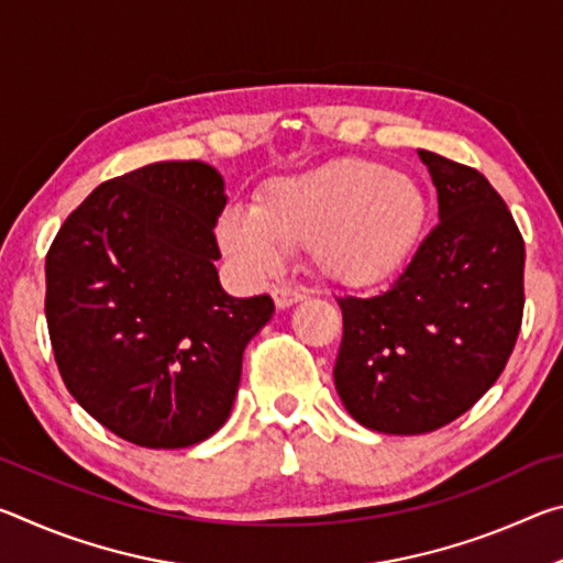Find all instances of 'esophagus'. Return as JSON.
<instances>
[{"instance_id": "esophagus-1", "label": "esophagus", "mask_w": 563, "mask_h": 563, "mask_svg": "<svg viewBox=\"0 0 563 563\" xmlns=\"http://www.w3.org/2000/svg\"><path fill=\"white\" fill-rule=\"evenodd\" d=\"M273 302L275 308L278 310H285L290 308V305L305 300V290H298V288H290V285H280V288H273Z\"/></svg>"}]
</instances>
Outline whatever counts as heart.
<instances>
[{
    "label": "heart",
    "mask_w": 563,
    "mask_h": 563,
    "mask_svg": "<svg viewBox=\"0 0 563 563\" xmlns=\"http://www.w3.org/2000/svg\"><path fill=\"white\" fill-rule=\"evenodd\" d=\"M427 216V194L412 176L369 158H335L268 180L255 208L231 206L216 233L251 275H271L285 247L308 245L322 278L369 288L409 263Z\"/></svg>",
    "instance_id": "heart-1"
}]
</instances>
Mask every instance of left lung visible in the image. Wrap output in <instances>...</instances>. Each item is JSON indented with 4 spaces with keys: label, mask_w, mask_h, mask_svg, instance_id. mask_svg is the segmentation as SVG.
<instances>
[{
    "label": "left lung",
    "mask_w": 563,
    "mask_h": 563,
    "mask_svg": "<svg viewBox=\"0 0 563 563\" xmlns=\"http://www.w3.org/2000/svg\"><path fill=\"white\" fill-rule=\"evenodd\" d=\"M437 223L385 290L340 298L335 389L352 419L385 434L450 424L497 383L523 312V241L479 170L417 151Z\"/></svg>",
    "instance_id": "left-lung-1"
}]
</instances>
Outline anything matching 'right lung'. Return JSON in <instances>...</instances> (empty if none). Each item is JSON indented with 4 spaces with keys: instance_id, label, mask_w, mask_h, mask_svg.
<instances>
[{
    "instance_id": "add662e5",
    "label": "right lung",
    "mask_w": 563,
    "mask_h": 563,
    "mask_svg": "<svg viewBox=\"0 0 563 563\" xmlns=\"http://www.w3.org/2000/svg\"><path fill=\"white\" fill-rule=\"evenodd\" d=\"M228 203L203 161H164L101 184L46 255V325L66 389L148 450L208 440L231 415L243 350L268 295L221 288L213 228Z\"/></svg>"
}]
</instances>
